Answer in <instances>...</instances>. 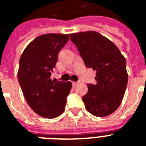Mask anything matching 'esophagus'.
<instances>
[{
    "label": "esophagus",
    "mask_w": 146,
    "mask_h": 146,
    "mask_svg": "<svg viewBox=\"0 0 146 146\" xmlns=\"http://www.w3.org/2000/svg\"><path fill=\"white\" fill-rule=\"evenodd\" d=\"M78 83H79V82H72V85H73V86H77V85L78 84Z\"/></svg>",
    "instance_id": "esophagus-1"
}]
</instances>
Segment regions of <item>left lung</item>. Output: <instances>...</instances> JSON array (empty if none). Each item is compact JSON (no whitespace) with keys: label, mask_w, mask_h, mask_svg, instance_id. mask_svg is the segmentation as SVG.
Wrapping results in <instances>:
<instances>
[{"label":"left lung","mask_w":146,"mask_h":146,"mask_svg":"<svg viewBox=\"0 0 146 146\" xmlns=\"http://www.w3.org/2000/svg\"><path fill=\"white\" fill-rule=\"evenodd\" d=\"M69 36L86 67L96 71V83L88 84V91L82 96L86 110L95 116H108L118 109L124 96L128 82L126 59L116 45L98 32Z\"/></svg>","instance_id":"obj_1"}]
</instances>
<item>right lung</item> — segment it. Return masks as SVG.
Segmentation results:
<instances>
[{
	"mask_svg": "<svg viewBox=\"0 0 146 146\" xmlns=\"http://www.w3.org/2000/svg\"><path fill=\"white\" fill-rule=\"evenodd\" d=\"M69 40V34L47 33L33 39L20 58L17 77L23 95L33 112L54 118L64 111L72 82L50 78L58 55Z\"/></svg>",
	"mask_w": 146,
	"mask_h": 146,
	"instance_id": "1",
	"label": "right lung"
}]
</instances>
